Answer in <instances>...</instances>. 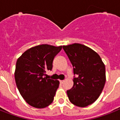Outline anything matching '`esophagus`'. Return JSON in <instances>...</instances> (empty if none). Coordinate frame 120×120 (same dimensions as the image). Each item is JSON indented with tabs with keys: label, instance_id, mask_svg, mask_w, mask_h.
I'll return each instance as SVG.
<instances>
[{
	"label": "esophagus",
	"instance_id": "1",
	"mask_svg": "<svg viewBox=\"0 0 120 120\" xmlns=\"http://www.w3.org/2000/svg\"><path fill=\"white\" fill-rule=\"evenodd\" d=\"M65 82V81L64 80H60V84H63V82Z\"/></svg>",
	"mask_w": 120,
	"mask_h": 120
}]
</instances>
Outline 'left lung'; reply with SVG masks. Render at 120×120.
Returning a JSON list of instances; mask_svg holds the SVG:
<instances>
[{"label":"left lung","mask_w":120,"mask_h":120,"mask_svg":"<svg viewBox=\"0 0 120 120\" xmlns=\"http://www.w3.org/2000/svg\"><path fill=\"white\" fill-rule=\"evenodd\" d=\"M63 49L73 67V86L67 91L70 101L79 107L93 104L102 93L106 81L105 67L97 52L75 43Z\"/></svg>","instance_id":"1"}]
</instances>
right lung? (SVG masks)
Returning a JSON list of instances; mask_svg holds the SVG:
<instances>
[{"label":"right lung","mask_w":120,"mask_h":120,"mask_svg":"<svg viewBox=\"0 0 120 120\" xmlns=\"http://www.w3.org/2000/svg\"><path fill=\"white\" fill-rule=\"evenodd\" d=\"M62 46L39 45L25 51L18 58L15 79L19 93L33 107L43 109L53 102L59 81L45 76L52 70L54 57Z\"/></svg>","instance_id":"right-lung-1"}]
</instances>
